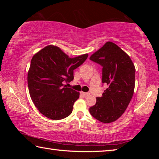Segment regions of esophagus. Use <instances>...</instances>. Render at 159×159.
<instances>
[{
  "instance_id": "obj_1",
  "label": "esophagus",
  "mask_w": 159,
  "mask_h": 159,
  "mask_svg": "<svg viewBox=\"0 0 159 159\" xmlns=\"http://www.w3.org/2000/svg\"><path fill=\"white\" fill-rule=\"evenodd\" d=\"M81 95H82L83 97H87V96L89 95L90 94L88 93H83V92H82V93H81Z\"/></svg>"
}]
</instances>
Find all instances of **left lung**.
Here are the masks:
<instances>
[{"mask_svg":"<svg viewBox=\"0 0 159 159\" xmlns=\"http://www.w3.org/2000/svg\"><path fill=\"white\" fill-rule=\"evenodd\" d=\"M90 60L102 66V83L108 88L97 98L90 113L103 123L116 121L127 109L134 89L135 67L127 53L116 44L107 42L90 56Z\"/></svg>","mask_w":159,"mask_h":159,"instance_id":"obj_1","label":"left lung"}]
</instances>
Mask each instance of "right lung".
<instances>
[{
	"label": "right lung",
	"mask_w": 159,
	"mask_h": 159,
	"mask_svg": "<svg viewBox=\"0 0 159 159\" xmlns=\"http://www.w3.org/2000/svg\"><path fill=\"white\" fill-rule=\"evenodd\" d=\"M88 56L83 54L71 58L52 45H47L33 56L27 76L29 91L34 105L43 115L60 120L71 114L80 93L64 83L74 79V70Z\"/></svg>",
	"instance_id": "obj_1"
}]
</instances>
